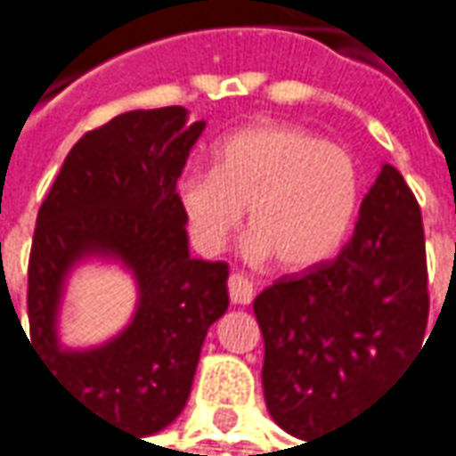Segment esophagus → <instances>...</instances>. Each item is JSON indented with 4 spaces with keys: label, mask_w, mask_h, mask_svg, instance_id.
I'll use <instances>...</instances> for the list:
<instances>
[{
    "label": "esophagus",
    "mask_w": 456,
    "mask_h": 456,
    "mask_svg": "<svg viewBox=\"0 0 456 456\" xmlns=\"http://www.w3.org/2000/svg\"><path fill=\"white\" fill-rule=\"evenodd\" d=\"M229 297H232V303H237V305H247V303H252V297H255V285H252V280L242 273H234V275H229Z\"/></svg>",
    "instance_id": "obj_1"
}]
</instances>
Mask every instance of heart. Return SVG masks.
I'll return each instance as SVG.
<instances>
[{
    "label": "heart",
    "mask_w": 456,
    "mask_h": 456,
    "mask_svg": "<svg viewBox=\"0 0 456 456\" xmlns=\"http://www.w3.org/2000/svg\"><path fill=\"white\" fill-rule=\"evenodd\" d=\"M179 204L204 255L224 249L249 207L247 255L290 273L336 255L361 204L355 159L321 135L288 123H257L227 135L214 168H191L179 181Z\"/></svg>",
    "instance_id": "1"
}]
</instances>
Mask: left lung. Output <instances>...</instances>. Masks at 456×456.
Masks as SVG:
<instances>
[{
	"label": "left lung",
	"mask_w": 456,
	"mask_h": 456,
	"mask_svg": "<svg viewBox=\"0 0 456 456\" xmlns=\"http://www.w3.org/2000/svg\"><path fill=\"white\" fill-rule=\"evenodd\" d=\"M262 386L277 424L313 439L381 396L424 348L429 321L421 209L391 164L361 204L351 242L255 297Z\"/></svg>",
	"instance_id": "obj_1"
}]
</instances>
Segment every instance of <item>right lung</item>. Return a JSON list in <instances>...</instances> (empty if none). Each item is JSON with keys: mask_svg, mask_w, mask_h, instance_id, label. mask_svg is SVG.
Wrapping results in <instances>:
<instances>
[{"mask_svg": "<svg viewBox=\"0 0 456 456\" xmlns=\"http://www.w3.org/2000/svg\"><path fill=\"white\" fill-rule=\"evenodd\" d=\"M201 131L204 120L186 123L181 105L131 110L87 131L42 201L32 237V351L83 406L135 436L159 432L181 414L207 330L229 305V265L189 255L176 194ZM93 251L116 254L134 270L139 310L116 341L65 352L54 336L61 277Z\"/></svg>", "mask_w": 456, "mask_h": 456, "instance_id": "add662e5", "label": "right lung"}]
</instances>
